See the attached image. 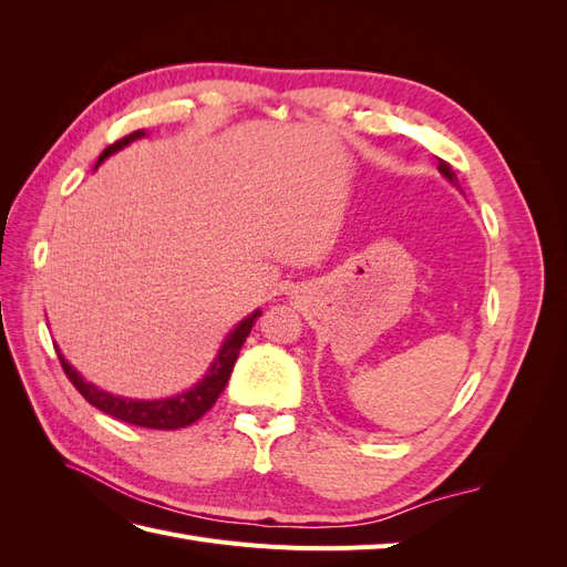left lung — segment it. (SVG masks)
I'll use <instances>...</instances> for the list:
<instances>
[{
  "label": "left lung",
  "mask_w": 567,
  "mask_h": 567,
  "mask_svg": "<svg viewBox=\"0 0 567 567\" xmlns=\"http://www.w3.org/2000/svg\"><path fill=\"white\" fill-rule=\"evenodd\" d=\"M437 169H440V175L447 179L452 186H456L458 188V179H456V173L452 169V165L450 163H444V161H440L437 158Z\"/></svg>",
  "instance_id": "obj_1"
}]
</instances>
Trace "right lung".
I'll list each match as a JSON object with an SVG mask.
<instances>
[{
    "mask_svg": "<svg viewBox=\"0 0 567 567\" xmlns=\"http://www.w3.org/2000/svg\"><path fill=\"white\" fill-rule=\"evenodd\" d=\"M142 136H146V132L136 130L130 136H125V140H120L113 146H109L99 156L96 167L109 156H113V153H117L120 148H125L132 142L142 140ZM260 315H262V310H255L252 315H248L246 319H241L234 326V329L227 333V338L221 340L213 364L208 367V371H205V375L198 383H194L192 388L179 392V394H173V398H163V400H132V398H123V394H113V392L101 390L94 383L84 381L59 348H56V354L61 359V367H63L65 375L73 381V385L80 390L82 398L87 400L92 406L104 411V414H109L117 421L140 425V427H153V431H177V427H186V425L196 423L205 414V411H208L217 402L221 390L227 388V381L234 371L238 352H241L244 342L252 329V323Z\"/></svg>",
    "mask_w": 567,
    "mask_h": 567,
    "instance_id": "obj_1",
    "label": "right lung"
}]
</instances>
